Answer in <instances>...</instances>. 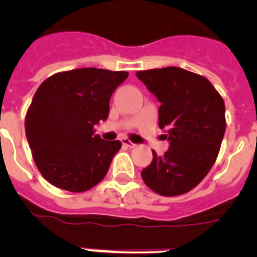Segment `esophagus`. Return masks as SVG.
Segmentation results:
<instances>
[{
	"label": "esophagus",
	"mask_w": 257,
	"mask_h": 257,
	"mask_svg": "<svg viewBox=\"0 0 257 257\" xmlns=\"http://www.w3.org/2000/svg\"><path fill=\"white\" fill-rule=\"evenodd\" d=\"M121 143H122V145H125V147H128V148H132V147H135V144H133L132 141H129L128 139H121Z\"/></svg>",
	"instance_id": "34e87169"
}]
</instances>
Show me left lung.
Wrapping results in <instances>:
<instances>
[{
	"mask_svg": "<svg viewBox=\"0 0 257 257\" xmlns=\"http://www.w3.org/2000/svg\"><path fill=\"white\" fill-rule=\"evenodd\" d=\"M139 80L160 101L159 126L168 151L143 169L141 177L161 196L187 193L215 164L225 133V105L207 78L181 68L137 72Z\"/></svg>",
	"mask_w": 257,
	"mask_h": 257,
	"instance_id": "8db88e82",
	"label": "left lung"
}]
</instances>
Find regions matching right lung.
Here are the masks:
<instances>
[{
  "instance_id": "right-lung-1",
  "label": "right lung",
  "mask_w": 257,
  "mask_h": 257,
  "mask_svg": "<svg viewBox=\"0 0 257 257\" xmlns=\"http://www.w3.org/2000/svg\"><path fill=\"white\" fill-rule=\"evenodd\" d=\"M128 72L97 68L60 72L42 82L25 117L26 139L44 179L85 192L104 179L121 143L105 141L94 125L109 114V100Z\"/></svg>"
}]
</instances>
